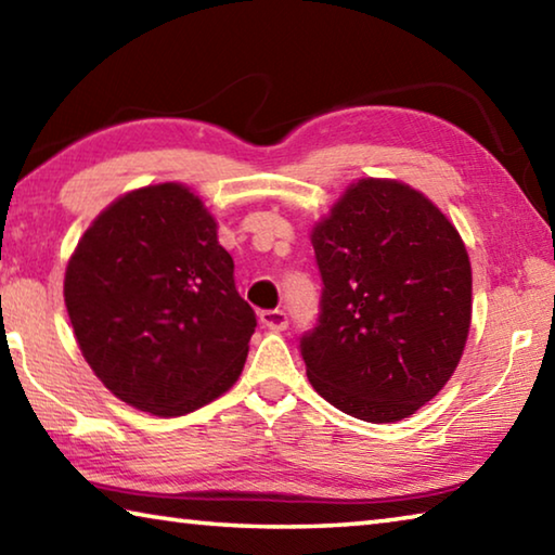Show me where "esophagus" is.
Returning a JSON list of instances; mask_svg holds the SVG:
<instances>
[{"label": "esophagus", "mask_w": 555, "mask_h": 555, "mask_svg": "<svg viewBox=\"0 0 555 555\" xmlns=\"http://www.w3.org/2000/svg\"><path fill=\"white\" fill-rule=\"evenodd\" d=\"M259 321L269 331H286L288 325V315L286 311H281V308H271V311H261L259 313Z\"/></svg>", "instance_id": "esophagus-1"}]
</instances>
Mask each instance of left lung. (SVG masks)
Masks as SVG:
<instances>
[{
  "mask_svg": "<svg viewBox=\"0 0 555 555\" xmlns=\"http://www.w3.org/2000/svg\"><path fill=\"white\" fill-rule=\"evenodd\" d=\"M311 242L323 291L298 350L313 389L370 424L411 416L467 340L473 271L457 230L413 188L362 178Z\"/></svg>",
  "mask_w": 555,
  "mask_h": 555,
  "instance_id": "1",
  "label": "left lung"
}]
</instances>
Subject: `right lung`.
Masks as SVG:
<instances>
[{"label": "right lung", "mask_w": 555, "mask_h": 555, "mask_svg": "<svg viewBox=\"0 0 555 555\" xmlns=\"http://www.w3.org/2000/svg\"><path fill=\"white\" fill-rule=\"evenodd\" d=\"M63 294L92 372L156 416H183L228 391L257 327L212 215L178 183L112 203L78 242Z\"/></svg>", "instance_id": "right-lung-1"}]
</instances>
